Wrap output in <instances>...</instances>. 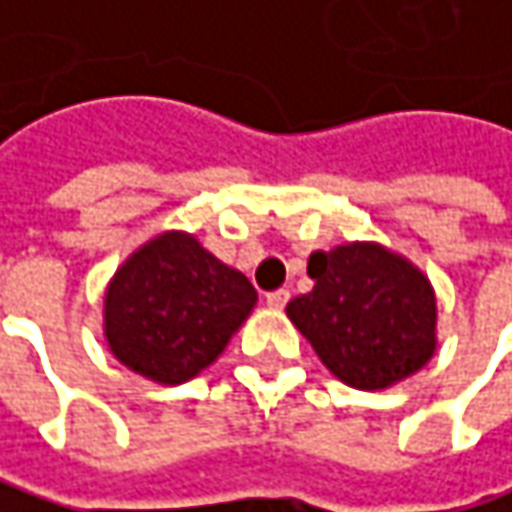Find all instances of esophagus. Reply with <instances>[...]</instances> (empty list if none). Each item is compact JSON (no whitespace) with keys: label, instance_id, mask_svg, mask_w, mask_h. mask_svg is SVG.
<instances>
[{"label":"esophagus","instance_id":"34e87169","mask_svg":"<svg viewBox=\"0 0 512 512\" xmlns=\"http://www.w3.org/2000/svg\"><path fill=\"white\" fill-rule=\"evenodd\" d=\"M286 303H289V289H278V292L266 295V306H272V309H283Z\"/></svg>","mask_w":512,"mask_h":512}]
</instances>
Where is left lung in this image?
I'll use <instances>...</instances> for the list:
<instances>
[{
  "mask_svg": "<svg viewBox=\"0 0 512 512\" xmlns=\"http://www.w3.org/2000/svg\"><path fill=\"white\" fill-rule=\"evenodd\" d=\"M312 292L286 315L346 387L389 389L430 364L438 349V306L430 278L375 240L312 252Z\"/></svg>",
  "mask_w": 512,
  "mask_h": 512,
  "instance_id": "8db88e82",
  "label": "left lung"
}]
</instances>
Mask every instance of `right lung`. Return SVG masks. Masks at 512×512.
<instances>
[{
    "label": "right lung",
    "instance_id": "obj_1",
    "mask_svg": "<svg viewBox=\"0 0 512 512\" xmlns=\"http://www.w3.org/2000/svg\"><path fill=\"white\" fill-rule=\"evenodd\" d=\"M255 286L189 232L154 234L120 263L102 298V335L125 369L186 384L252 315Z\"/></svg>",
    "mask_w": 512,
    "mask_h": 512
}]
</instances>
